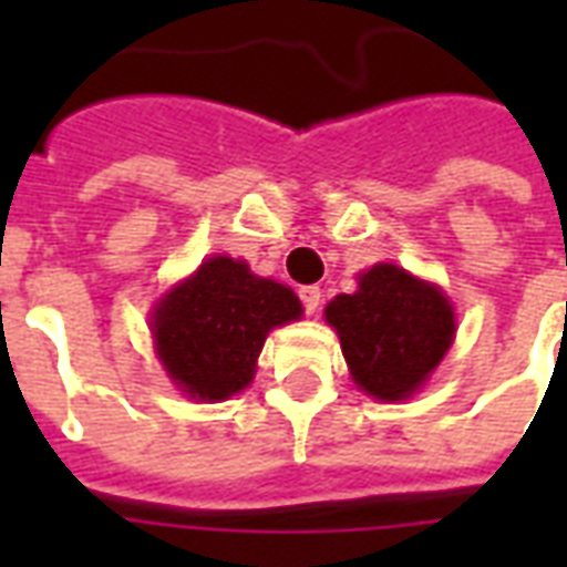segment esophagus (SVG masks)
Here are the masks:
<instances>
[{"mask_svg":"<svg viewBox=\"0 0 567 567\" xmlns=\"http://www.w3.org/2000/svg\"><path fill=\"white\" fill-rule=\"evenodd\" d=\"M320 288L318 285H306V288H300V300H302V309H306V315H315L320 306Z\"/></svg>","mask_w":567,"mask_h":567,"instance_id":"obj_1","label":"esophagus"}]
</instances>
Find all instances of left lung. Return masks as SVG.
<instances>
[{
  "mask_svg": "<svg viewBox=\"0 0 567 567\" xmlns=\"http://www.w3.org/2000/svg\"><path fill=\"white\" fill-rule=\"evenodd\" d=\"M323 315L355 385L385 403L412 396L456 338L444 291L396 265H373L359 276V291L338 293Z\"/></svg>",
  "mask_w": 567,
  "mask_h": 567,
  "instance_id": "obj_1",
  "label": "left lung"
}]
</instances>
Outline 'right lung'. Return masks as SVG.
Wrapping results in <instances>:
<instances>
[{"instance_id": "right-lung-1", "label": "right lung", "mask_w": 567, "mask_h": 567, "mask_svg": "<svg viewBox=\"0 0 567 567\" xmlns=\"http://www.w3.org/2000/svg\"><path fill=\"white\" fill-rule=\"evenodd\" d=\"M300 318L291 288L261 279L240 258L212 256L155 302L150 329L173 385L220 403L252 382L267 332Z\"/></svg>"}]
</instances>
